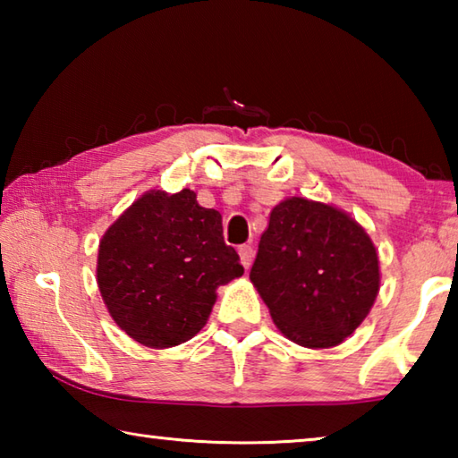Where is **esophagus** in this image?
I'll return each instance as SVG.
<instances>
[{
    "mask_svg": "<svg viewBox=\"0 0 458 458\" xmlns=\"http://www.w3.org/2000/svg\"><path fill=\"white\" fill-rule=\"evenodd\" d=\"M238 254H240V262H242V267H244V268H250V265H252V257H254L252 246H250V244L240 246V248H238Z\"/></svg>",
    "mask_w": 458,
    "mask_h": 458,
    "instance_id": "obj_1",
    "label": "esophagus"
}]
</instances>
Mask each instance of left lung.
<instances>
[{"label":"left lung","instance_id":"obj_1","mask_svg":"<svg viewBox=\"0 0 458 458\" xmlns=\"http://www.w3.org/2000/svg\"><path fill=\"white\" fill-rule=\"evenodd\" d=\"M250 281L283 335L325 350L368 317L379 291L377 252L345 212L289 198L270 212Z\"/></svg>","mask_w":458,"mask_h":458}]
</instances>
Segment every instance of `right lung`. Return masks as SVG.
Here are the masks:
<instances>
[{
  "mask_svg": "<svg viewBox=\"0 0 458 458\" xmlns=\"http://www.w3.org/2000/svg\"><path fill=\"white\" fill-rule=\"evenodd\" d=\"M244 275L224 242L222 216L191 190H151L105 232L97 283L114 323L155 350L180 345L204 327L216 289Z\"/></svg>",
  "mask_w": 458,
  "mask_h": 458,
  "instance_id": "1",
  "label": "right lung"
}]
</instances>
